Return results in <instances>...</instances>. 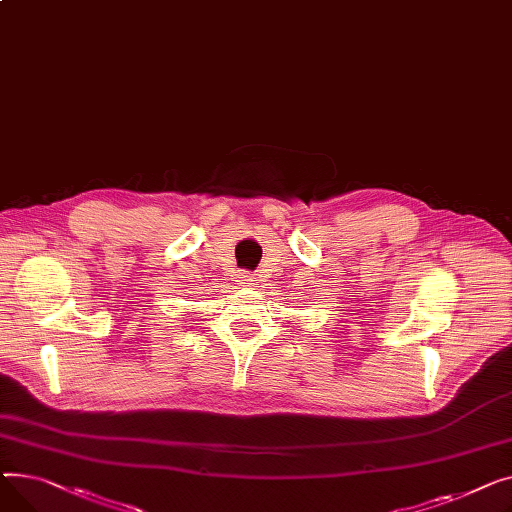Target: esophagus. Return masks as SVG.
Instances as JSON below:
<instances>
[{
    "instance_id": "esophagus-1",
    "label": "esophagus",
    "mask_w": 512,
    "mask_h": 512,
    "mask_svg": "<svg viewBox=\"0 0 512 512\" xmlns=\"http://www.w3.org/2000/svg\"><path fill=\"white\" fill-rule=\"evenodd\" d=\"M239 283L246 287H254L256 285V277L252 273H239Z\"/></svg>"
}]
</instances>
